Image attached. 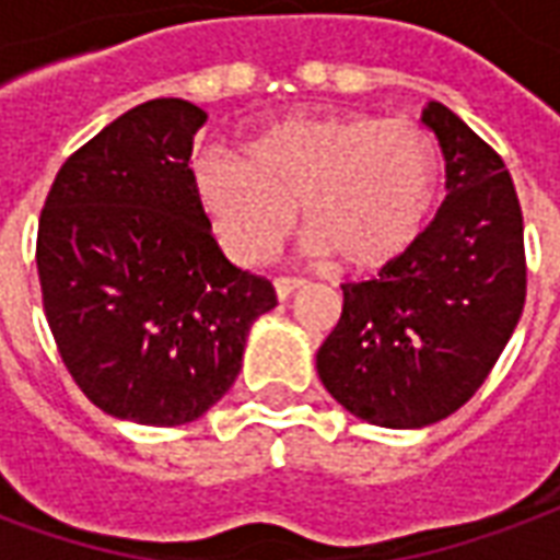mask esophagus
Segmentation results:
<instances>
[{
	"label": "esophagus",
	"instance_id": "34e87169",
	"mask_svg": "<svg viewBox=\"0 0 560 560\" xmlns=\"http://www.w3.org/2000/svg\"><path fill=\"white\" fill-rule=\"evenodd\" d=\"M304 285V280H298V277H280V280H275V292L280 301H285V298H292Z\"/></svg>",
	"mask_w": 560,
	"mask_h": 560
}]
</instances>
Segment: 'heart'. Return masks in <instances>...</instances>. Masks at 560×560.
<instances>
[{
  "label": "heart",
  "mask_w": 560,
  "mask_h": 560,
  "mask_svg": "<svg viewBox=\"0 0 560 560\" xmlns=\"http://www.w3.org/2000/svg\"><path fill=\"white\" fill-rule=\"evenodd\" d=\"M190 185L220 247L259 265L301 220L307 253L349 275H382L423 238L442 199L444 161L430 130L373 113L285 116L241 145L206 151Z\"/></svg>",
  "instance_id": "1"
}]
</instances>
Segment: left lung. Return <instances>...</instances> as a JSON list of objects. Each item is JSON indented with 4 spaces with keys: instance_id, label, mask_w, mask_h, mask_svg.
<instances>
[{
    "instance_id": "1",
    "label": "left lung",
    "mask_w": 560,
    "mask_h": 560,
    "mask_svg": "<svg viewBox=\"0 0 560 560\" xmlns=\"http://www.w3.org/2000/svg\"><path fill=\"white\" fill-rule=\"evenodd\" d=\"M420 121L442 145L447 199L402 262L342 283V316L316 352L330 397L387 430L465 406L525 307L522 208L504 161L439 101Z\"/></svg>"
}]
</instances>
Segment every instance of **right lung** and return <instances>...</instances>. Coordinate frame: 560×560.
Wrapping results in <instances>:
<instances>
[{"mask_svg":"<svg viewBox=\"0 0 560 560\" xmlns=\"http://www.w3.org/2000/svg\"><path fill=\"white\" fill-rule=\"evenodd\" d=\"M206 113L154 97L109 121L56 175L38 223L44 310L97 409L145 427L202 418L241 373L275 285L232 265L190 185Z\"/></svg>","mask_w":560,"mask_h":560,"instance_id":"right-lung-1","label":"right lung"}]
</instances>
